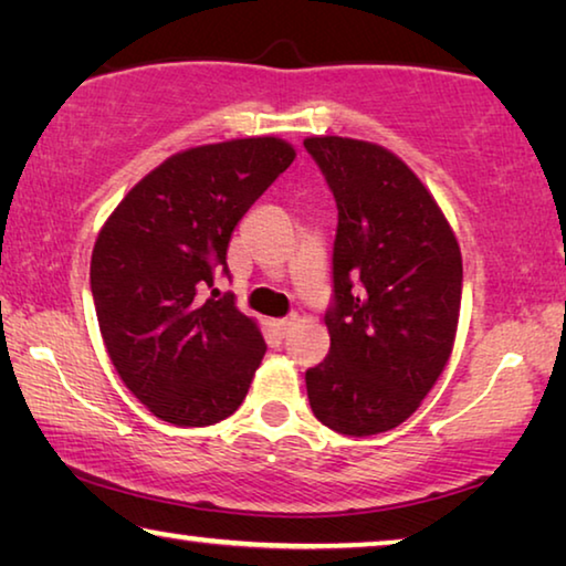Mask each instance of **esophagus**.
<instances>
[{"instance_id": "34e87169", "label": "esophagus", "mask_w": 566, "mask_h": 566, "mask_svg": "<svg viewBox=\"0 0 566 566\" xmlns=\"http://www.w3.org/2000/svg\"><path fill=\"white\" fill-rule=\"evenodd\" d=\"M292 324H294L292 319H274V322H272V327H274L276 332H280V334H282V337H284V334L292 329Z\"/></svg>"}]
</instances>
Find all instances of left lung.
I'll return each mask as SVG.
<instances>
[{"label": "left lung", "mask_w": 566, "mask_h": 566, "mask_svg": "<svg viewBox=\"0 0 566 566\" xmlns=\"http://www.w3.org/2000/svg\"><path fill=\"white\" fill-rule=\"evenodd\" d=\"M339 209L329 354L306 369L324 427L371 437L399 427L454 349L462 252L421 179L375 142L306 137Z\"/></svg>", "instance_id": "1"}]
</instances>
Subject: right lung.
Wrapping results in <instances>:
<instances>
[{
  "mask_svg": "<svg viewBox=\"0 0 566 566\" xmlns=\"http://www.w3.org/2000/svg\"><path fill=\"white\" fill-rule=\"evenodd\" d=\"M280 137L191 147L142 177L102 224L92 296L109 359L151 415L209 427L234 415L266 352L234 296L205 300L239 219L292 165Z\"/></svg>",
  "mask_w": 566,
  "mask_h": 566,
  "instance_id": "add662e5",
  "label": "right lung"
}]
</instances>
